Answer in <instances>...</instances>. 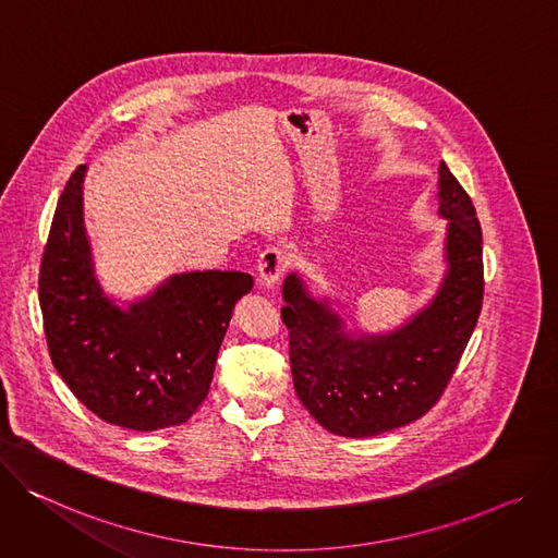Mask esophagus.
I'll return each mask as SVG.
<instances>
[{
    "mask_svg": "<svg viewBox=\"0 0 558 558\" xmlns=\"http://www.w3.org/2000/svg\"><path fill=\"white\" fill-rule=\"evenodd\" d=\"M288 268V255L279 247H268L259 257V286L272 290Z\"/></svg>",
    "mask_w": 558,
    "mask_h": 558,
    "instance_id": "34e87169",
    "label": "esophagus"
}]
</instances>
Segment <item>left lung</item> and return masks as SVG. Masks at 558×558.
Instances as JSON below:
<instances>
[{"label":"left lung","mask_w":558,"mask_h":558,"mask_svg":"<svg viewBox=\"0 0 558 558\" xmlns=\"http://www.w3.org/2000/svg\"><path fill=\"white\" fill-rule=\"evenodd\" d=\"M439 215L448 219L446 277L425 307L388 335H348L330 303L292 272L281 317L303 408L332 435L377 437L423 416L450 384L483 303V236L463 185L441 161Z\"/></svg>","instance_id":"left-lung-1"}]
</instances>
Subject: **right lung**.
Here are the masks:
<instances>
[{
	"label": "right lung",
	"instance_id": "obj_1",
	"mask_svg": "<svg viewBox=\"0 0 558 558\" xmlns=\"http://www.w3.org/2000/svg\"><path fill=\"white\" fill-rule=\"evenodd\" d=\"M80 166L57 202L39 268V305L52 365L106 423L153 432L189 421L204 403L245 272H181L119 307L95 277L84 228Z\"/></svg>",
	"mask_w": 558,
	"mask_h": 558
}]
</instances>
